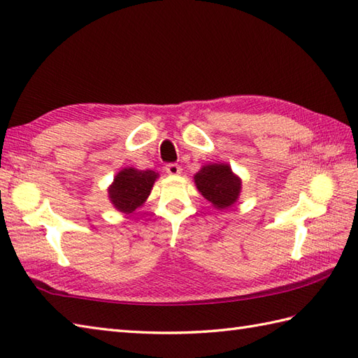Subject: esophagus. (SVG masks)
Wrapping results in <instances>:
<instances>
[{"mask_svg": "<svg viewBox=\"0 0 358 358\" xmlns=\"http://www.w3.org/2000/svg\"><path fill=\"white\" fill-rule=\"evenodd\" d=\"M166 172L169 173V175H178L180 172H181V167L178 166V164H175V163H169V164H166Z\"/></svg>", "mask_w": 358, "mask_h": 358, "instance_id": "esophagus-1", "label": "esophagus"}]
</instances>
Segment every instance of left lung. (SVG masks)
Wrapping results in <instances>:
<instances>
[{"label":"left lung","instance_id":"obj_1","mask_svg":"<svg viewBox=\"0 0 358 358\" xmlns=\"http://www.w3.org/2000/svg\"><path fill=\"white\" fill-rule=\"evenodd\" d=\"M195 186L200 194L217 209H227L238 200L241 180L229 164L210 163L195 173Z\"/></svg>","mask_w":358,"mask_h":358}]
</instances>
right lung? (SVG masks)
<instances>
[{
  "label": "right lung",
  "mask_w": 358,
  "mask_h": 358,
  "mask_svg": "<svg viewBox=\"0 0 358 358\" xmlns=\"http://www.w3.org/2000/svg\"><path fill=\"white\" fill-rule=\"evenodd\" d=\"M158 173L154 171H138L135 167H124L117 173L113 183L109 186L110 203L124 214H132L143 206L152 191Z\"/></svg>",
  "instance_id": "obj_1"
}]
</instances>
